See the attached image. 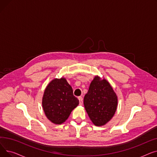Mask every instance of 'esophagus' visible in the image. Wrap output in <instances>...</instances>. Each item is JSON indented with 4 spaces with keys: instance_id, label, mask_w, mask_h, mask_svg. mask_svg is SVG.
Listing matches in <instances>:
<instances>
[{
    "instance_id": "obj_1",
    "label": "esophagus",
    "mask_w": 157,
    "mask_h": 157,
    "mask_svg": "<svg viewBox=\"0 0 157 157\" xmlns=\"http://www.w3.org/2000/svg\"><path fill=\"white\" fill-rule=\"evenodd\" d=\"M78 99H79V104H80V105L83 104V98H82L81 97H78Z\"/></svg>"
}]
</instances>
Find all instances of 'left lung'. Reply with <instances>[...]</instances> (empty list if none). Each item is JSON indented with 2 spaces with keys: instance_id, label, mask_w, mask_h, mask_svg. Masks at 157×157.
<instances>
[{
  "instance_id": "obj_1",
  "label": "left lung",
  "mask_w": 157,
  "mask_h": 157,
  "mask_svg": "<svg viewBox=\"0 0 157 157\" xmlns=\"http://www.w3.org/2000/svg\"><path fill=\"white\" fill-rule=\"evenodd\" d=\"M117 94L105 79L96 76L84 97V105L88 117L96 126H102L111 120L117 111Z\"/></svg>"
}]
</instances>
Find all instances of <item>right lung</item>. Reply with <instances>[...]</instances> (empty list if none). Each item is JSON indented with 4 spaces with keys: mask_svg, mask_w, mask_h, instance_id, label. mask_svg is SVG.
<instances>
[{
    "mask_svg": "<svg viewBox=\"0 0 157 157\" xmlns=\"http://www.w3.org/2000/svg\"><path fill=\"white\" fill-rule=\"evenodd\" d=\"M78 104L79 100L64 78L53 79L44 90L43 108L47 118L55 124L65 122Z\"/></svg>",
    "mask_w": 157,
    "mask_h": 157,
    "instance_id": "obj_1",
    "label": "right lung"
}]
</instances>
